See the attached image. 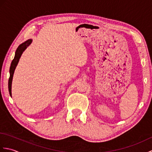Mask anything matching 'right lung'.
<instances>
[{"mask_svg": "<svg viewBox=\"0 0 152 152\" xmlns=\"http://www.w3.org/2000/svg\"><path fill=\"white\" fill-rule=\"evenodd\" d=\"M32 41H33V40L32 39H28L27 41H25V42L22 43L21 44L19 45L18 48H17V50H16V51H15L14 58L12 61L10 68V78H9V80H8V90H9L10 95L11 96H12V79H13V76H14L15 69L16 66H17V65H18L19 59H20L22 53H23V51L26 50L27 47L31 44Z\"/></svg>", "mask_w": 152, "mask_h": 152, "instance_id": "right-lung-1", "label": "right lung"}]
</instances>
